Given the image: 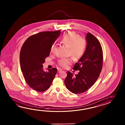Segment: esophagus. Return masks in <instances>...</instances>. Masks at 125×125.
Here are the masks:
<instances>
[{
    "mask_svg": "<svg viewBox=\"0 0 125 125\" xmlns=\"http://www.w3.org/2000/svg\"><path fill=\"white\" fill-rule=\"evenodd\" d=\"M62 70L61 69H60V68H58V72H59L62 71Z\"/></svg>",
    "mask_w": 125,
    "mask_h": 125,
    "instance_id": "esophagus-1",
    "label": "esophagus"
}]
</instances>
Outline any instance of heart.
I'll use <instances>...</instances> for the list:
<instances>
[{"instance_id": "heart-1", "label": "heart", "mask_w": 125, "mask_h": 125, "mask_svg": "<svg viewBox=\"0 0 125 125\" xmlns=\"http://www.w3.org/2000/svg\"><path fill=\"white\" fill-rule=\"evenodd\" d=\"M61 42L64 45L70 48L71 55L75 59L80 58L84 53L86 47L85 40L80 38L78 35L74 32H69L62 39ZM55 48V45L52 46L51 52H53ZM72 60L70 58H62L59 60L58 64L62 68H65L72 63Z\"/></svg>"}]
</instances>
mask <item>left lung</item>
<instances>
[{
	"label": "left lung",
	"mask_w": 125,
	"mask_h": 125,
	"mask_svg": "<svg viewBox=\"0 0 125 125\" xmlns=\"http://www.w3.org/2000/svg\"><path fill=\"white\" fill-rule=\"evenodd\" d=\"M86 40L85 52L73 67L80 72L74 76L68 71L64 81L67 89L74 94L88 90L98 79L102 68L103 51L100 43L90 32L87 34Z\"/></svg>",
	"instance_id": "1"
}]
</instances>
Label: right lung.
<instances>
[{
	"mask_svg": "<svg viewBox=\"0 0 125 125\" xmlns=\"http://www.w3.org/2000/svg\"><path fill=\"white\" fill-rule=\"evenodd\" d=\"M60 33V30L40 32L27 38L21 47V71L27 83L38 92L48 89L57 73L55 68L44 71L42 64L50 55L52 45Z\"/></svg>",
	"mask_w": 125,
	"mask_h": 125,
	"instance_id": "right-lung-1",
	"label": "right lung"
}]
</instances>
